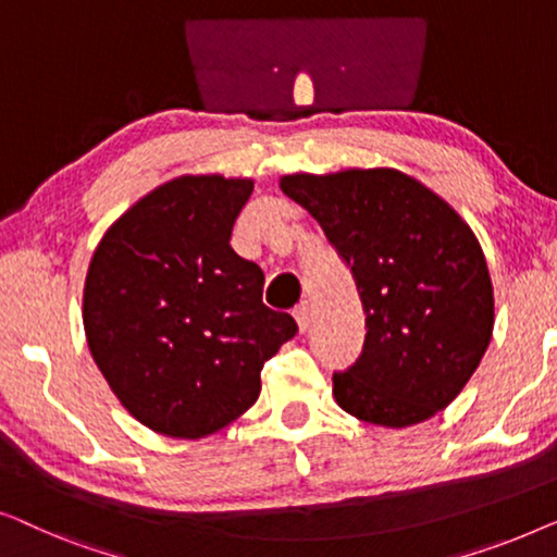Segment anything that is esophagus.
<instances>
[{
    "mask_svg": "<svg viewBox=\"0 0 557 557\" xmlns=\"http://www.w3.org/2000/svg\"><path fill=\"white\" fill-rule=\"evenodd\" d=\"M293 315L297 320V327H300V333L308 331V325H310V308H308V302L297 305V308L293 310Z\"/></svg>",
    "mask_w": 557,
    "mask_h": 557,
    "instance_id": "obj_1",
    "label": "esophagus"
}]
</instances>
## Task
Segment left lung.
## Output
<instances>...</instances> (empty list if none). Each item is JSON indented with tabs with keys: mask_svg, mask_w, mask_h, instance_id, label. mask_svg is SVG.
Listing matches in <instances>:
<instances>
[{
	"mask_svg": "<svg viewBox=\"0 0 557 557\" xmlns=\"http://www.w3.org/2000/svg\"><path fill=\"white\" fill-rule=\"evenodd\" d=\"M280 189L318 219L363 302V350L333 373L341 409L391 429L446 409L495 327L490 270L472 230L396 169L293 174Z\"/></svg>",
	"mask_w": 557,
	"mask_h": 557,
	"instance_id": "left-lung-1",
	"label": "left lung"
}]
</instances>
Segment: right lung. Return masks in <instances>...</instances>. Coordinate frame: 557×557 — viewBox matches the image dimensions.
<instances>
[{
  "label": "right lung",
  "mask_w": 557,
  "mask_h": 557,
  "mask_svg": "<svg viewBox=\"0 0 557 557\" xmlns=\"http://www.w3.org/2000/svg\"><path fill=\"white\" fill-rule=\"evenodd\" d=\"M252 182L178 176L125 211L90 260L83 323L121 404L153 432L201 438L260 396L264 360L297 333L234 252Z\"/></svg>",
  "instance_id": "1"
}]
</instances>
